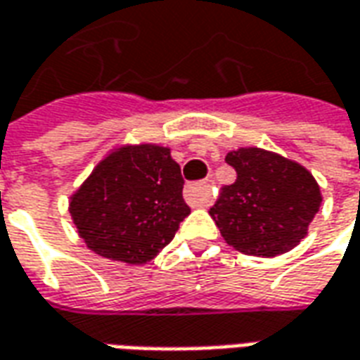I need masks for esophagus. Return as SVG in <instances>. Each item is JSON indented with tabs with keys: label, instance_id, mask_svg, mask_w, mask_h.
<instances>
[{
	"label": "esophagus",
	"instance_id": "1",
	"mask_svg": "<svg viewBox=\"0 0 360 360\" xmlns=\"http://www.w3.org/2000/svg\"><path fill=\"white\" fill-rule=\"evenodd\" d=\"M185 200L191 206H206L210 202V185L208 183H195L185 187Z\"/></svg>",
	"mask_w": 360,
	"mask_h": 360
}]
</instances>
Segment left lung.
<instances>
[{
  "label": "left lung",
  "instance_id": "1",
  "mask_svg": "<svg viewBox=\"0 0 360 360\" xmlns=\"http://www.w3.org/2000/svg\"><path fill=\"white\" fill-rule=\"evenodd\" d=\"M238 177L220 191L210 216L222 238L255 257H275L296 248L320 210V187L300 163L261 148L226 155Z\"/></svg>",
  "mask_w": 360,
  "mask_h": 360
}]
</instances>
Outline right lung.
I'll return each instance as SVG.
<instances>
[{
  "instance_id": "1",
  "label": "right lung",
  "mask_w": 360,
  "mask_h": 360,
  "mask_svg": "<svg viewBox=\"0 0 360 360\" xmlns=\"http://www.w3.org/2000/svg\"><path fill=\"white\" fill-rule=\"evenodd\" d=\"M183 183L169 148L122 146L75 191L70 214L97 255L142 265L175 238L191 214Z\"/></svg>"
}]
</instances>
